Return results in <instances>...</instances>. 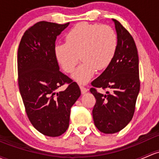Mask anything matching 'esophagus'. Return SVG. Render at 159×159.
Listing matches in <instances>:
<instances>
[{
	"label": "esophagus",
	"mask_w": 159,
	"mask_h": 159,
	"mask_svg": "<svg viewBox=\"0 0 159 159\" xmlns=\"http://www.w3.org/2000/svg\"><path fill=\"white\" fill-rule=\"evenodd\" d=\"M80 89H81V93H82L83 94H84V93H85L88 92V88H85L84 86H83V85H81V84H80Z\"/></svg>",
	"instance_id": "34e87169"
}]
</instances>
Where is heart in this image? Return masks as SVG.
I'll list each match as a JSON object with an SVG mask.
<instances>
[{"label":"heart","mask_w":159,"mask_h":159,"mask_svg":"<svg viewBox=\"0 0 159 159\" xmlns=\"http://www.w3.org/2000/svg\"><path fill=\"white\" fill-rule=\"evenodd\" d=\"M118 44L116 32L107 25L81 22L66 36V43L55 48L57 61L67 73L72 72L79 59L82 61L72 78L84 84L94 75L97 69L107 68L113 60Z\"/></svg>","instance_id":"heart-1"}]
</instances>
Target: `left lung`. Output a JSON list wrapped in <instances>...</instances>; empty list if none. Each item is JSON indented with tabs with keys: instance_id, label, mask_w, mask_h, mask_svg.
<instances>
[{
	"instance_id": "left-lung-1",
	"label": "left lung",
	"mask_w": 159,
	"mask_h": 159,
	"mask_svg": "<svg viewBox=\"0 0 159 159\" xmlns=\"http://www.w3.org/2000/svg\"><path fill=\"white\" fill-rule=\"evenodd\" d=\"M112 20L117 35V49L109 66L91 82L94 88L90 90L96 99L92 111L93 123L106 134L120 132L131 121L140 88L136 43L119 21ZM95 87L108 91L103 95Z\"/></svg>"
}]
</instances>
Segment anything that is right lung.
I'll list each match as a JSON object with an SVG mask.
<instances>
[{
    "instance_id": "add662e5",
    "label": "right lung",
    "mask_w": 159,
    "mask_h": 159,
    "mask_svg": "<svg viewBox=\"0 0 159 159\" xmlns=\"http://www.w3.org/2000/svg\"><path fill=\"white\" fill-rule=\"evenodd\" d=\"M69 23L41 21L25 32L18 48V84L26 114L42 134L56 137L69 126L71 107L81 96L76 82L59 71L56 40ZM69 84L65 91L58 87Z\"/></svg>"
}]
</instances>
